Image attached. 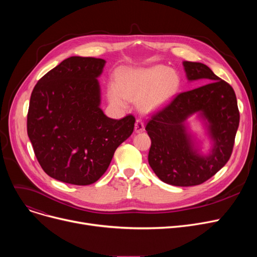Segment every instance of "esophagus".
<instances>
[{
  "label": "esophagus",
  "instance_id": "esophagus-1",
  "mask_svg": "<svg viewBox=\"0 0 257 257\" xmlns=\"http://www.w3.org/2000/svg\"><path fill=\"white\" fill-rule=\"evenodd\" d=\"M145 129V124H144V120L139 118L137 119L136 121V127H134V130H136V132H142L144 131Z\"/></svg>",
  "mask_w": 257,
  "mask_h": 257
}]
</instances>
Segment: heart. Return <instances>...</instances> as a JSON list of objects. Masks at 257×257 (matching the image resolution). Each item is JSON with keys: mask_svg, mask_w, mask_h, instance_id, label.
<instances>
[{"mask_svg": "<svg viewBox=\"0 0 257 257\" xmlns=\"http://www.w3.org/2000/svg\"><path fill=\"white\" fill-rule=\"evenodd\" d=\"M179 78L166 65L127 70L117 83L108 88L109 100L117 106H126L129 100H138L140 110L151 113L168 106L179 89Z\"/></svg>", "mask_w": 257, "mask_h": 257, "instance_id": "heart-1", "label": "heart"}]
</instances>
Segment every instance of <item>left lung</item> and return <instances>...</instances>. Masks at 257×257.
I'll list each match as a JSON object with an SVG mask.
<instances>
[{
  "label": "left lung",
  "instance_id": "8db88e82",
  "mask_svg": "<svg viewBox=\"0 0 257 257\" xmlns=\"http://www.w3.org/2000/svg\"><path fill=\"white\" fill-rule=\"evenodd\" d=\"M188 81L204 80V85L179 93L148 120L151 139L148 161L156 176L171 185L193 186L219 172L232 153L239 124L233 88L200 62L183 61ZM196 115L211 142L207 154L189 131L187 119Z\"/></svg>",
  "mask_w": 257,
  "mask_h": 257
}]
</instances>
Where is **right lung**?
Returning a JSON list of instances; mask_svg holds the SVG:
<instances>
[{
  "mask_svg": "<svg viewBox=\"0 0 257 257\" xmlns=\"http://www.w3.org/2000/svg\"><path fill=\"white\" fill-rule=\"evenodd\" d=\"M106 61L73 56L48 72L30 98L27 132L50 177L75 185L100 179L136 118L108 117L101 109L98 78Z\"/></svg>",
  "mask_w": 257,
  "mask_h": 257,
  "instance_id": "1",
  "label": "right lung"
}]
</instances>
